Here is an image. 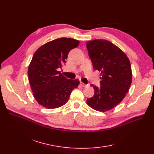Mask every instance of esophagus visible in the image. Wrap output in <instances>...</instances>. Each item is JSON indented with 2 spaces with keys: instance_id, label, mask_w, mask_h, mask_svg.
Returning <instances> with one entry per match:
<instances>
[{
  "instance_id": "esophagus-1",
  "label": "esophagus",
  "mask_w": 154,
  "mask_h": 154,
  "mask_svg": "<svg viewBox=\"0 0 154 154\" xmlns=\"http://www.w3.org/2000/svg\"><path fill=\"white\" fill-rule=\"evenodd\" d=\"M80 85H81V86H82V87H86V86H87V85H86V84L83 83V82H81V83H80Z\"/></svg>"
}]
</instances>
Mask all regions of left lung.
<instances>
[{
  "mask_svg": "<svg viewBox=\"0 0 154 154\" xmlns=\"http://www.w3.org/2000/svg\"><path fill=\"white\" fill-rule=\"evenodd\" d=\"M86 47L93 68L101 72V85H91L94 94L86 103L95 110L105 112L119 105L129 90L132 80L130 60L121 49L107 40L88 41Z\"/></svg>",
  "mask_w": 154,
  "mask_h": 154,
  "instance_id": "left-lung-1",
  "label": "left lung"
}]
</instances>
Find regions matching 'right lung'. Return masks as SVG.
<instances>
[{
	"instance_id": "right-lung-1",
	"label": "right lung",
	"mask_w": 154,
	"mask_h": 154,
	"mask_svg": "<svg viewBox=\"0 0 154 154\" xmlns=\"http://www.w3.org/2000/svg\"><path fill=\"white\" fill-rule=\"evenodd\" d=\"M79 41L61 38L41 46L34 53L28 68V78L33 96L38 103L48 109L59 108L67 103L79 79H68L58 68L66 63L69 51Z\"/></svg>"
}]
</instances>
